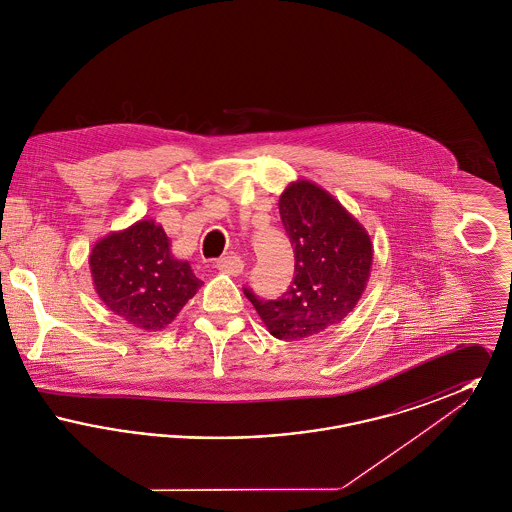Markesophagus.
<instances>
[{
  "label": "esophagus",
  "mask_w": 512,
  "mask_h": 512,
  "mask_svg": "<svg viewBox=\"0 0 512 512\" xmlns=\"http://www.w3.org/2000/svg\"><path fill=\"white\" fill-rule=\"evenodd\" d=\"M215 268L224 272V274H230V276H238L244 272V261L236 255H226V257H220L215 263Z\"/></svg>",
  "instance_id": "esophagus-1"
}]
</instances>
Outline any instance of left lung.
<instances>
[{"label":"left lung","instance_id":"1","mask_svg":"<svg viewBox=\"0 0 512 512\" xmlns=\"http://www.w3.org/2000/svg\"><path fill=\"white\" fill-rule=\"evenodd\" d=\"M278 209L295 255L292 286L270 301L247 288L244 293L274 338L305 340L340 324L355 309L374 249L365 226L311 180L288 184Z\"/></svg>","mask_w":512,"mask_h":512}]
</instances>
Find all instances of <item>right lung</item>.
<instances>
[{
	"label": "right lung",
	"mask_w": 512,
	"mask_h": 512,
	"mask_svg": "<svg viewBox=\"0 0 512 512\" xmlns=\"http://www.w3.org/2000/svg\"><path fill=\"white\" fill-rule=\"evenodd\" d=\"M88 263L105 307L146 332L167 328L203 284L188 261L172 255L169 236L153 219L101 238Z\"/></svg>",
	"instance_id": "1"
}]
</instances>
